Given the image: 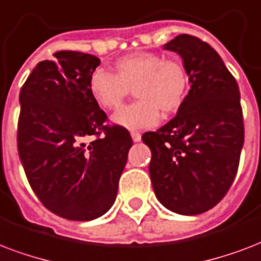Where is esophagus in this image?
<instances>
[{
    "label": "esophagus",
    "mask_w": 261,
    "mask_h": 261,
    "mask_svg": "<svg viewBox=\"0 0 261 261\" xmlns=\"http://www.w3.org/2000/svg\"><path fill=\"white\" fill-rule=\"evenodd\" d=\"M130 136H132V140L135 141V143H137V141H140L141 140V135L139 132H130Z\"/></svg>",
    "instance_id": "1"
}]
</instances>
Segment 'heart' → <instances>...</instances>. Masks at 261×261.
I'll use <instances>...</instances> for the list:
<instances>
[{
  "label": "heart",
  "mask_w": 261,
  "mask_h": 261,
  "mask_svg": "<svg viewBox=\"0 0 261 261\" xmlns=\"http://www.w3.org/2000/svg\"><path fill=\"white\" fill-rule=\"evenodd\" d=\"M116 73L95 69L88 80V91L94 102L105 110L118 109L135 91L139 99L112 117L118 126L145 129L155 126L163 112L174 114L182 108L189 92V73L179 60L162 54L136 51L118 58Z\"/></svg>",
  "instance_id": "1"
}]
</instances>
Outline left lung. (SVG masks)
<instances>
[{"mask_svg": "<svg viewBox=\"0 0 261 261\" xmlns=\"http://www.w3.org/2000/svg\"><path fill=\"white\" fill-rule=\"evenodd\" d=\"M182 58L191 90L175 117L141 139L151 149L156 199L173 213L197 215L215 207L231 187L244 145L240 90L219 54L192 35L163 46Z\"/></svg>", "mask_w": 261, "mask_h": 261, "instance_id": "1", "label": "left lung"}]
</instances>
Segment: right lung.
Listing matches in <instances>:
<instances>
[{
    "mask_svg": "<svg viewBox=\"0 0 261 261\" xmlns=\"http://www.w3.org/2000/svg\"><path fill=\"white\" fill-rule=\"evenodd\" d=\"M99 64L91 54L57 51L20 91L17 149L28 182L44 207L69 221L108 213L133 144L126 129L105 125L108 116L90 95Z\"/></svg>",
    "mask_w": 261,
    "mask_h": 261,
    "instance_id": "1",
    "label": "right lung"
}]
</instances>
